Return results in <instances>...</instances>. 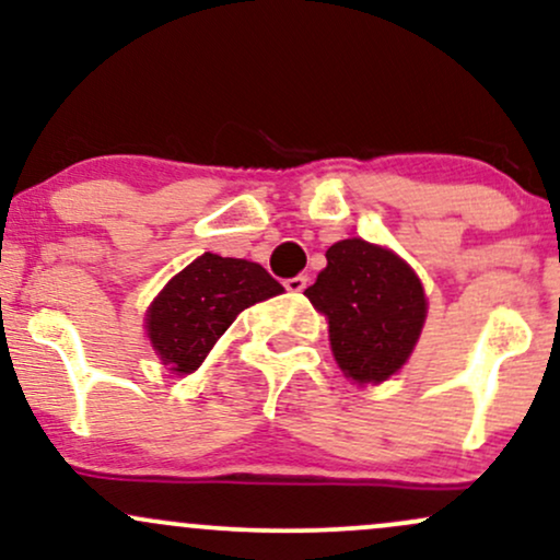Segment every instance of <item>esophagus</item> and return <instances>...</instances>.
<instances>
[{
    "instance_id": "esophagus-1",
    "label": "esophagus",
    "mask_w": 560,
    "mask_h": 560,
    "mask_svg": "<svg viewBox=\"0 0 560 560\" xmlns=\"http://www.w3.org/2000/svg\"><path fill=\"white\" fill-rule=\"evenodd\" d=\"M284 287L289 292H302L307 287V276H292V279L284 281Z\"/></svg>"
}]
</instances>
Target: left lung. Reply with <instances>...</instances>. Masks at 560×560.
<instances>
[{"instance_id":"8db88e82","label":"left lung","mask_w":560,"mask_h":560,"mask_svg":"<svg viewBox=\"0 0 560 560\" xmlns=\"http://www.w3.org/2000/svg\"><path fill=\"white\" fill-rule=\"evenodd\" d=\"M305 294L329 318L334 358L358 384H378L402 369L427 320L413 268L363 240L331 244L326 268Z\"/></svg>"}]
</instances>
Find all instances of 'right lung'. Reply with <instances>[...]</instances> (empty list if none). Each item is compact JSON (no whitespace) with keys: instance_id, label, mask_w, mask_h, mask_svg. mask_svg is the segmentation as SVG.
I'll return each instance as SVG.
<instances>
[{"instance_id":"right-lung-1","label":"right lung","mask_w":560,"mask_h":560,"mask_svg":"<svg viewBox=\"0 0 560 560\" xmlns=\"http://www.w3.org/2000/svg\"><path fill=\"white\" fill-rule=\"evenodd\" d=\"M284 292L258 262L205 253L173 276L147 313V331L160 361L191 374L244 307Z\"/></svg>"}]
</instances>
